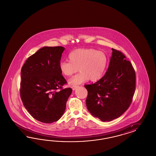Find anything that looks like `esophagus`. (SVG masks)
<instances>
[{
  "label": "esophagus",
  "instance_id": "esophagus-1",
  "mask_svg": "<svg viewBox=\"0 0 156 156\" xmlns=\"http://www.w3.org/2000/svg\"><path fill=\"white\" fill-rule=\"evenodd\" d=\"M79 86H73L72 87V89H73V90H75Z\"/></svg>",
  "mask_w": 156,
  "mask_h": 156
}]
</instances>
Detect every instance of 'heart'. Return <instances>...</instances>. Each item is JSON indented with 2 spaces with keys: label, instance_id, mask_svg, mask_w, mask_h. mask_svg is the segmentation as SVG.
Segmentation results:
<instances>
[{
  "label": "heart",
  "instance_id": "obj_1",
  "mask_svg": "<svg viewBox=\"0 0 156 156\" xmlns=\"http://www.w3.org/2000/svg\"><path fill=\"white\" fill-rule=\"evenodd\" d=\"M69 61L61 62L59 70L63 76H70L78 70L79 74L69 80V84L75 86L89 80L91 82L99 80L103 76L108 63L105 52L94 48H79L68 55Z\"/></svg>",
  "mask_w": 156,
  "mask_h": 156
}]
</instances>
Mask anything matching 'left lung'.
<instances>
[{
	"mask_svg": "<svg viewBox=\"0 0 156 156\" xmlns=\"http://www.w3.org/2000/svg\"><path fill=\"white\" fill-rule=\"evenodd\" d=\"M108 69L98 81L85 85L86 106L94 117L109 122L120 117L129 108L136 89V73L122 52L112 48Z\"/></svg>",
	"mask_w": 156,
	"mask_h": 156,
	"instance_id": "left-lung-1",
	"label": "left lung"
}]
</instances>
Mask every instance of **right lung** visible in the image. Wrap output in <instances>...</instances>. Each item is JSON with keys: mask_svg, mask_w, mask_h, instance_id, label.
<instances>
[{"mask_svg": "<svg viewBox=\"0 0 156 156\" xmlns=\"http://www.w3.org/2000/svg\"><path fill=\"white\" fill-rule=\"evenodd\" d=\"M64 47H44L28 57L21 70L20 95L30 115L40 122L59 120L72 93L59 65Z\"/></svg>", "mask_w": 156, "mask_h": 156, "instance_id": "right-lung-1", "label": "right lung"}]
</instances>
